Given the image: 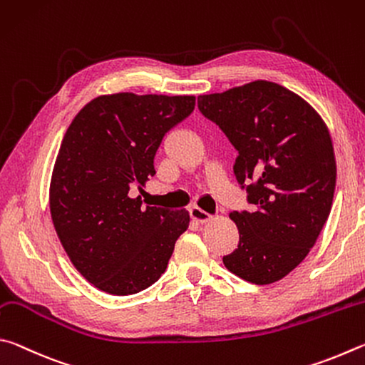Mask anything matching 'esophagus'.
<instances>
[{"label": "esophagus", "instance_id": "obj_1", "mask_svg": "<svg viewBox=\"0 0 365 365\" xmlns=\"http://www.w3.org/2000/svg\"><path fill=\"white\" fill-rule=\"evenodd\" d=\"M189 215H190V218H192V221H195V222H207V221L212 220V215L203 212V210H200L199 207L190 208Z\"/></svg>", "mask_w": 365, "mask_h": 365}]
</instances>
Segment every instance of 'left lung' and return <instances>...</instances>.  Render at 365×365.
I'll return each instance as SVG.
<instances>
[{
  "mask_svg": "<svg viewBox=\"0 0 365 365\" xmlns=\"http://www.w3.org/2000/svg\"><path fill=\"white\" fill-rule=\"evenodd\" d=\"M197 104L239 152L234 175L252 205L229 215L239 245L222 263L252 284L277 282L306 258L330 215L336 163L327 126L298 94L266 80Z\"/></svg>",
  "mask_w": 365,
  "mask_h": 365,
  "instance_id": "8db88e82",
  "label": "left lung"
}]
</instances>
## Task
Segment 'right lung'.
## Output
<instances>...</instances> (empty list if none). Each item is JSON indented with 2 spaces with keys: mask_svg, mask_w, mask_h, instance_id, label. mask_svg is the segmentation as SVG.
Listing matches in <instances>:
<instances>
[{
  "mask_svg": "<svg viewBox=\"0 0 365 365\" xmlns=\"http://www.w3.org/2000/svg\"><path fill=\"white\" fill-rule=\"evenodd\" d=\"M194 107V96H99L63 134L51 178V218L72 264L96 289L133 295L168 266L189 213L143 208L130 190L155 175L163 136Z\"/></svg>",
  "mask_w": 365,
  "mask_h": 365,
  "instance_id": "add662e5",
  "label": "right lung"
}]
</instances>
